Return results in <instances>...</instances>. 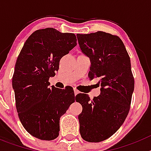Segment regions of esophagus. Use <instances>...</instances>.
Segmentation results:
<instances>
[{
  "label": "esophagus",
  "mask_w": 151,
  "mask_h": 151,
  "mask_svg": "<svg viewBox=\"0 0 151 151\" xmlns=\"http://www.w3.org/2000/svg\"><path fill=\"white\" fill-rule=\"evenodd\" d=\"M78 93H79V91H78L77 90L76 88H74V94H75V95H76V94H78Z\"/></svg>",
  "instance_id": "1"
}]
</instances>
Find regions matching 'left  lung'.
<instances>
[{
  "label": "left lung",
  "instance_id": "1",
  "mask_svg": "<svg viewBox=\"0 0 151 151\" xmlns=\"http://www.w3.org/2000/svg\"><path fill=\"white\" fill-rule=\"evenodd\" d=\"M82 52L90 59V79H98L101 94L91 101L88 94H78L82 106L78 115L82 138L100 142L120 128L130 109L134 82L128 52L122 40L104 32L77 34Z\"/></svg>",
  "mask_w": 151,
  "mask_h": 151
}]
</instances>
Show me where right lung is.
Listing matches in <instances>:
<instances>
[{
    "mask_svg": "<svg viewBox=\"0 0 151 151\" xmlns=\"http://www.w3.org/2000/svg\"><path fill=\"white\" fill-rule=\"evenodd\" d=\"M73 33L53 28L39 29L29 36L19 54L12 85L21 123L30 134L51 141L60 132V118L75 102L73 88L50 85L60 60L76 46Z\"/></svg>",
    "mask_w": 151,
    "mask_h": 151,
    "instance_id": "1",
    "label": "right lung"
}]
</instances>
